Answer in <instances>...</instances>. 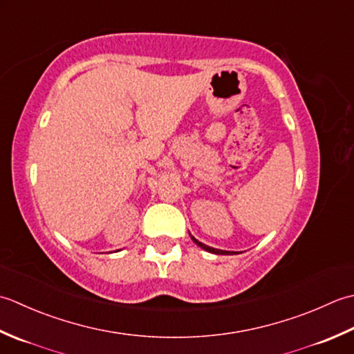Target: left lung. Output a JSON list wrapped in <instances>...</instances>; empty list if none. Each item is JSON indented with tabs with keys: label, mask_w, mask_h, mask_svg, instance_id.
I'll list each match as a JSON object with an SVG mask.
<instances>
[{
	"label": "left lung",
	"mask_w": 354,
	"mask_h": 354,
	"mask_svg": "<svg viewBox=\"0 0 354 354\" xmlns=\"http://www.w3.org/2000/svg\"><path fill=\"white\" fill-rule=\"evenodd\" d=\"M189 235H191V234H189ZM191 238H192V241L196 243L198 248H201V249L206 250V252H211V254H215V255H232V254H236V252H229V250H221V249H215V248H211V246H206V244L198 241L197 238L192 236V235H191Z\"/></svg>",
	"instance_id": "1"
}]
</instances>
